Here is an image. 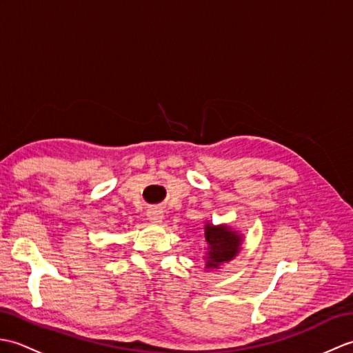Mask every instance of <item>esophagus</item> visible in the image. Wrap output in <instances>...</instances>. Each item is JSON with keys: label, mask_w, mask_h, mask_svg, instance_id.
Masks as SVG:
<instances>
[{"label": "esophagus", "mask_w": 353, "mask_h": 353, "mask_svg": "<svg viewBox=\"0 0 353 353\" xmlns=\"http://www.w3.org/2000/svg\"><path fill=\"white\" fill-rule=\"evenodd\" d=\"M147 216L152 223H161L163 219V214H162V211H159V209H150V211L147 212Z\"/></svg>", "instance_id": "34e87169"}]
</instances>
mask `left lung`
Instances as JSON below:
<instances>
[{"label":"left lung","instance_id":"obj_1","mask_svg":"<svg viewBox=\"0 0 353 353\" xmlns=\"http://www.w3.org/2000/svg\"><path fill=\"white\" fill-rule=\"evenodd\" d=\"M205 238L209 244L206 267H219L221 262H228L236 256L241 245V236L232 232L228 226L206 224Z\"/></svg>","mask_w":353,"mask_h":353}]
</instances>
